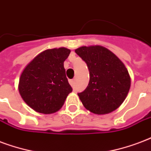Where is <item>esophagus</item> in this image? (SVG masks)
I'll use <instances>...</instances> for the list:
<instances>
[{
	"label": "esophagus",
	"mask_w": 151,
	"mask_h": 151,
	"mask_svg": "<svg viewBox=\"0 0 151 151\" xmlns=\"http://www.w3.org/2000/svg\"><path fill=\"white\" fill-rule=\"evenodd\" d=\"M69 82H70V84L71 86H74V84H75V81L74 80H70L69 81Z\"/></svg>",
	"instance_id": "34e87169"
}]
</instances>
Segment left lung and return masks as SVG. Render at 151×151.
<instances>
[{
    "label": "left lung",
    "mask_w": 151,
    "mask_h": 151,
    "mask_svg": "<svg viewBox=\"0 0 151 151\" xmlns=\"http://www.w3.org/2000/svg\"><path fill=\"white\" fill-rule=\"evenodd\" d=\"M75 52L87 64L89 82L87 88L78 93L87 110L97 115L110 113L126 99L131 77L119 58L102 46L81 47Z\"/></svg>",
    "instance_id": "obj_1"
}]
</instances>
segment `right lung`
I'll use <instances>...</instances> for the list:
<instances>
[{
    "label": "right lung",
    "mask_w": 151,
    "mask_h": 151,
    "mask_svg": "<svg viewBox=\"0 0 151 151\" xmlns=\"http://www.w3.org/2000/svg\"><path fill=\"white\" fill-rule=\"evenodd\" d=\"M70 53V50L65 47L48 49L35 56L24 69L19 93L35 111L50 114L58 111L72 92L64 68Z\"/></svg>",
    "instance_id": "add662e5"
}]
</instances>
